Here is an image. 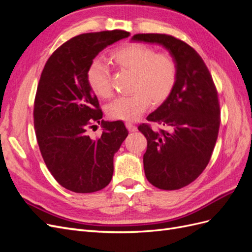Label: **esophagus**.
<instances>
[{"label":"esophagus","instance_id":"esophagus-1","mask_svg":"<svg viewBox=\"0 0 252 252\" xmlns=\"http://www.w3.org/2000/svg\"><path fill=\"white\" fill-rule=\"evenodd\" d=\"M126 127H127V129L130 132H134L135 130H136V127H135V125H133V124H131V123H126Z\"/></svg>","mask_w":252,"mask_h":252}]
</instances>
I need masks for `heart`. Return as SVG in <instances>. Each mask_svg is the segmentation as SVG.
Returning a JSON list of instances; mask_svg holds the SVG:
<instances>
[{
    "label": "heart",
    "instance_id": "1",
    "mask_svg": "<svg viewBox=\"0 0 252 252\" xmlns=\"http://www.w3.org/2000/svg\"><path fill=\"white\" fill-rule=\"evenodd\" d=\"M111 62L119 69L132 72V94L110 102L106 113L112 120L135 121L149 107L161 105L170 96L178 79V66L166 52H157L141 43H128L110 53ZM87 82L93 93L102 98L111 95L110 70L107 64L95 59L87 70Z\"/></svg>",
    "mask_w": 252,
    "mask_h": 252
}]
</instances>
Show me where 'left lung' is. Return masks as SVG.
Here are the masks:
<instances>
[{
  "label": "left lung",
  "mask_w": 252,
  "mask_h": 252,
  "mask_svg": "<svg viewBox=\"0 0 252 252\" xmlns=\"http://www.w3.org/2000/svg\"><path fill=\"white\" fill-rule=\"evenodd\" d=\"M131 40L162 45L178 66L172 94L147 117L164 128L139 126L147 139L143 158L147 180L159 189L177 190L193 182L209 163L220 123L218 91L203 59L185 42L159 33H138Z\"/></svg>",
  "instance_id": "1"
}]
</instances>
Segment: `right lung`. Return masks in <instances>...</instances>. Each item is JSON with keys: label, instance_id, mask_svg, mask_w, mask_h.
Wrapping results in <instances>:
<instances>
[{"label": "right lung", "instance_id": "obj_1", "mask_svg": "<svg viewBox=\"0 0 252 252\" xmlns=\"http://www.w3.org/2000/svg\"><path fill=\"white\" fill-rule=\"evenodd\" d=\"M129 35L124 30L77 35L53 52L44 66L34 98L35 135L52 177L70 191L95 192L112 179L113 156L128 131L122 121L102 120L87 70L98 52ZM94 121L103 127L98 139L86 133Z\"/></svg>", "mask_w": 252, "mask_h": 252}]
</instances>
